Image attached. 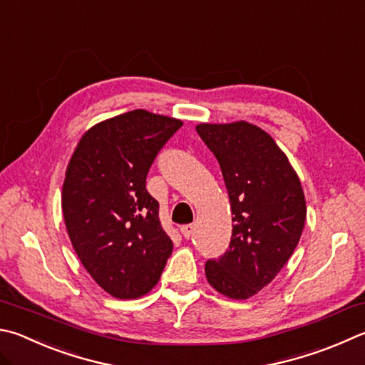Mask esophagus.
<instances>
[{"instance_id":"1","label":"esophagus","mask_w":365,"mask_h":365,"mask_svg":"<svg viewBox=\"0 0 365 365\" xmlns=\"http://www.w3.org/2000/svg\"><path fill=\"white\" fill-rule=\"evenodd\" d=\"M180 233L185 240H190V237L195 233V227L193 225H183V227H180Z\"/></svg>"}]
</instances>
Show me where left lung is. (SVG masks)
<instances>
[{"label": "left lung", "mask_w": 365, "mask_h": 365, "mask_svg": "<svg viewBox=\"0 0 365 365\" xmlns=\"http://www.w3.org/2000/svg\"><path fill=\"white\" fill-rule=\"evenodd\" d=\"M196 130L220 164L233 214L230 247L205 262V277L222 295L246 300L274 279L300 241L307 220L300 178L254 124L202 123Z\"/></svg>", "instance_id": "obj_1"}]
</instances>
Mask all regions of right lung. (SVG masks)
<instances>
[{
	"label": "right lung",
	"mask_w": 365,
	"mask_h": 365,
	"mask_svg": "<svg viewBox=\"0 0 365 365\" xmlns=\"http://www.w3.org/2000/svg\"><path fill=\"white\" fill-rule=\"evenodd\" d=\"M182 124L147 110L128 111L92 125L68 163L65 227L83 267L111 297L148 294L172 254L160 204L145 185L156 155Z\"/></svg>",
	"instance_id": "right-lung-1"
}]
</instances>
